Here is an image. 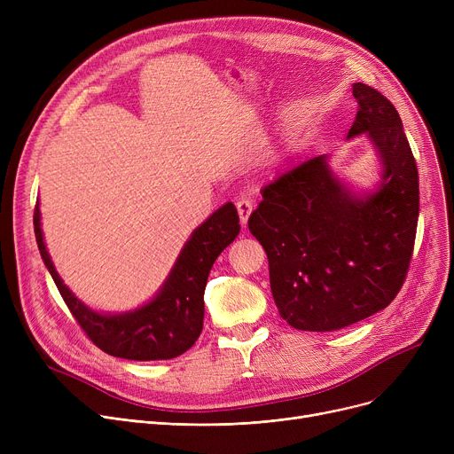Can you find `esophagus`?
Masks as SVG:
<instances>
[{
    "label": "esophagus",
    "mask_w": 454,
    "mask_h": 454,
    "mask_svg": "<svg viewBox=\"0 0 454 454\" xmlns=\"http://www.w3.org/2000/svg\"><path fill=\"white\" fill-rule=\"evenodd\" d=\"M235 206H237V211H239L241 224H243V226H247L248 217H250V213H252V209H254L252 200H250V199H247V197H239V200L235 202Z\"/></svg>",
    "instance_id": "obj_1"
}]
</instances>
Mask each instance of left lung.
Masks as SVG:
<instances>
[{"instance_id":"obj_1","label":"left lung","mask_w":454,"mask_h":454,"mask_svg":"<svg viewBox=\"0 0 454 454\" xmlns=\"http://www.w3.org/2000/svg\"><path fill=\"white\" fill-rule=\"evenodd\" d=\"M353 98L348 137L366 132L383 161L375 193L353 195L322 154L265 185L248 219L269 257L278 311L301 331L342 329L390 305L414 252L419 182L401 117L368 84L355 82Z\"/></svg>"}]
</instances>
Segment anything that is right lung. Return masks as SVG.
I'll list each match as a JSON object with an SVG mask.
<instances>
[{
    "mask_svg": "<svg viewBox=\"0 0 454 454\" xmlns=\"http://www.w3.org/2000/svg\"><path fill=\"white\" fill-rule=\"evenodd\" d=\"M33 223L43 263L86 337L105 353L129 361L173 359L197 342L204 325V289L209 270L241 230L235 206L228 202L219 207L191 235L160 294L132 313L112 317L91 311L62 283L43 245L38 202Z\"/></svg>",
    "mask_w": 454,
    "mask_h": 454,
    "instance_id": "1",
    "label": "right lung"
}]
</instances>
